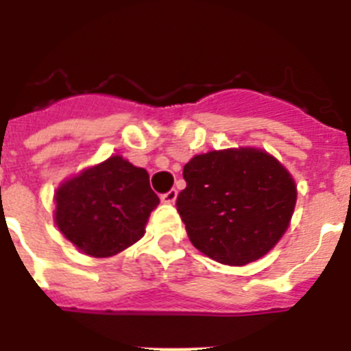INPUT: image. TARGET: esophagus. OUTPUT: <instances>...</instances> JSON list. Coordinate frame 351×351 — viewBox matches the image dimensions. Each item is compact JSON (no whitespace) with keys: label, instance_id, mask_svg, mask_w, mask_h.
<instances>
[{"label":"esophagus","instance_id":"1","mask_svg":"<svg viewBox=\"0 0 351 351\" xmlns=\"http://www.w3.org/2000/svg\"><path fill=\"white\" fill-rule=\"evenodd\" d=\"M176 198H178V190H169L167 193L161 195V202L163 204H173L176 202Z\"/></svg>","mask_w":351,"mask_h":351}]
</instances>
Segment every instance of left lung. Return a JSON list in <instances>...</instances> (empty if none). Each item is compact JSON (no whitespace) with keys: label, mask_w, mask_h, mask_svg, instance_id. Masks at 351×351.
I'll use <instances>...</instances> for the list:
<instances>
[{"label":"left lung","mask_w":351,"mask_h":351,"mask_svg":"<svg viewBox=\"0 0 351 351\" xmlns=\"http://www.w3.org/2000/svg\"><path fill=\"white\" fill-rule=\"evenodd\" d=\"M178 213L191 244L226 265H246L276 246L288 228L297 190L281 163L260 149L210 151L182 170Z\"/></svg>","instance_id":"obj_1"}]
</instances>
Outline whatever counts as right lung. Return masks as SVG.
Listing matches in <instances>:
<instances>
[{"mask_svg": "<svg viewBox=\"0 0 351 351\" xmlns=\"http://www.w3.org/2000/svg\"><path fill=\"white\" fill-rule=\"evenodd\" d=\"M158 204L149 173L112 156L60 186L56 223L86 255L104 258L137 243Z\"/></svg>", "mask_w": 351, "mask_h": 351, "instance_id": "add662e5", "label": "right lung"}]
</instances>
